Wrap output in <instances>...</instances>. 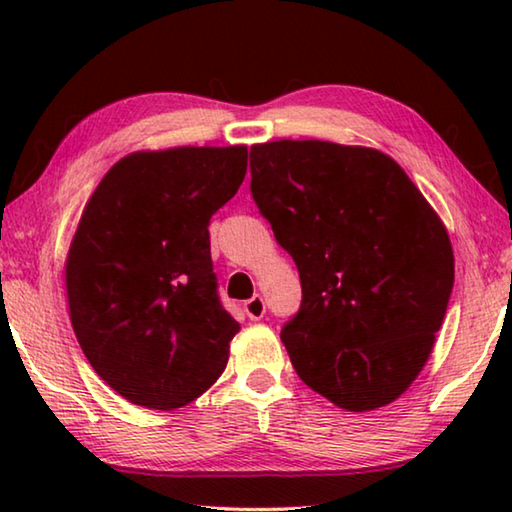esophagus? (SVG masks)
Wrapping results in <instances>:
<instances>
[{"instance_id":"1","label":"esophagus","mask_w":512,"mask_h":512,"mask_svg":"<svg viewBox=\"0 0 512 512\" xmlns=\"http://www.w3.org/2000/svg\"><path fill=\"white\" fill-rule=\"evenodd\" d=\"M244 311H246V316H248L250 320L264 318V314H266V302H264V298H262V296H253L250 300H246V302H244Z\"/></svg>"}]
</instances>
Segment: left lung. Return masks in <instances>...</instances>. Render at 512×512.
Returning a JSON list of instances; mask_svg holds the SVG:
<instances>
[{"label": "left lung", "instance_id": "1", "mask_svg": "<svg viewBox=\"0 0 512 512\" xmlns=\"http://www.w3.org/2000/svg\"><path fill=\"white\" fill-rule=\"evenodd\" d=\"M250 192L298 266L282 327L298 377L345 411L395 402L427 363L454 287L452 241L393 158L368 146H250Z\"/></svg>", "mask_w": 512, "mask_h": 512}]
</instances>
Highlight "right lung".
Here are the masks:
<instances>
[{
  "label": "right lung",
  "instance_id": "obj_1",
  "mask_svg": "<svg viewBox=\"0 0 512 512\" xmlns=\"http://www.w3.org/2000/svg\"><path fill=\"white\" fill-rule=\"evenodd\" d=\"M246 167L241 144L137 151L85 205L65 262L69 318L94 372L128 402L180 409L225 370L239 323L216 293L207 225Z\"/></svg>",
  "mask_w": 512,
  "mask_h": 512
}]
</instances>
